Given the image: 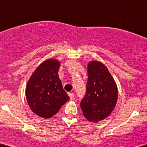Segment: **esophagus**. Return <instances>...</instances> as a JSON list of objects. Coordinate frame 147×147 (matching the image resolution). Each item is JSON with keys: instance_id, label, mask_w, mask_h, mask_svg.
I'll use <instances>...</instances> for the list:
<instances>
[{"instance_id": "1", "label": "esophagus", "mask_w": 147, "mask_h": 147, "mask_svg": "<svg viewBox=\"0 0 147 147\" xmlns=\"http://www.w3.org/2000/svg\"><path fill=\"white\" fill-rule=\"evenodd\" d=\"M68 95L69 97H70V99H72L74 98V97H75V95H74V93H72V92H69Z\"/></svg>"}]
</instances>
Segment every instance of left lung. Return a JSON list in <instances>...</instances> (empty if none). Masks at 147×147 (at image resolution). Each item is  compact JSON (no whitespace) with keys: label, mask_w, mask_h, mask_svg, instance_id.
I'll return each mask as SVG.
<instances>
[{"label":"left lung","mask_w":147,"mask_h":147,"mask_svg":"<svg viewBox=\"0 0 147 147\" xmlns=\"http://www.w3.org/2000/svg\"><path fill=\"white\" fill-rule=\"evenodd\" d=\"M86 93L81 109L88 121L97 123L110 115L117 101V84L102 63L91 61L88 64Z\"/></svg>","instance_id":"1"}]
</instances>
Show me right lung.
I'll return each instance as SVG.
<instances>
[{
  "label": "right lung",
  "mask_w": 147,
  "mask_h": 147,
  "mask_svg": "<svg viewBox=\"0 0 147 147\" xmlns=\"http://www.w3.org/2000/svg\"><path fill=\"white\" fill-rule=\"evenodd\" d=\"M59 67L57 59L44 61L33 72L26 86L25 95L30 109L45 119L56 114L70 99L59 77Z\"/></svg>",
  "instance_id": "1"
}]
</instances>
